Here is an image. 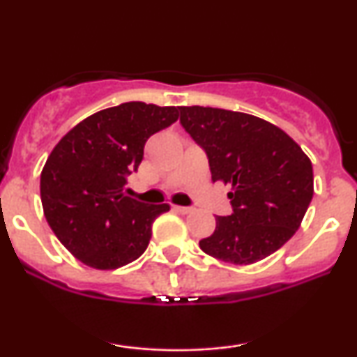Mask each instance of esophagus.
Here are the masks:
<instances>
[{"mask_svg":"<svg viewBox=\"0 0 357 357\" xmlns=\"http://www.w3.org/2000/svg\"><path fill=\"white\" fill-rule=\"evenodd\" d=\"M173 210L178 211V213H181V215H188V213L192 211V208H190V206H178V204H174Z\"/></svg>","mask_w":357,"mask_h":357,"instance_id":"34e87169","label":"esophagus"}]
</instances>
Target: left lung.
<instances>
[{
	"instance_id": "8db88e82",
	"label": "left lung",
	"mask_w": 357,
	"mask_h": 357,
	"mask_svg": "<svg viewBox=\"0 0 357 357\" xmlns=\"http://www.w3.org/2000/svg\"><path fill=\"white\" fill-rule=\"evenodd\" d=\"M188 134L206 151L213 181L231 188L233 215L216 216L208 255L235 265L264 260L298 230L314 195L309 155L280 127L215 107H178Z\"/></svg>"
}]
</instances>
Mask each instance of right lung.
I'll use <instances>...</instances> for the list:
<instances>
[{
    "label": "right lung",
    "mask_w": 357,
    "mask_h": 357,
    "mask_svg": "<svg viewBox=\"0 0 357 357\" xmlns=\"http://www.w3.org/2000/svg\"><path fill=\"white\" fill-rule=\"evenodd\" d=\"M178 117L173 105L126 102L84 119L53 147L40 178L45 218L84 265L116 270L146 252L169 204L126 196V176L141 165L147 139Z\"/></svg>",
    "instance_id": "1"
}]
</instances>
